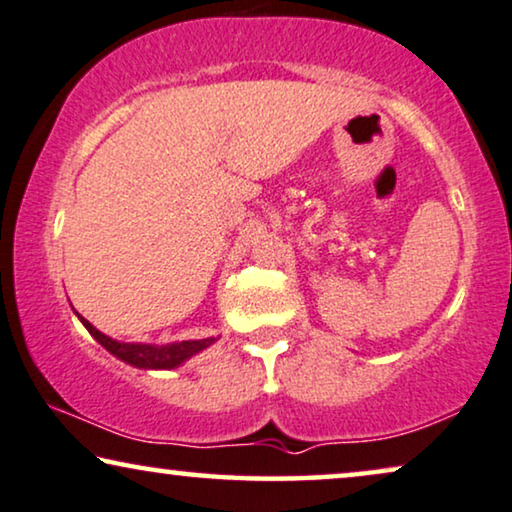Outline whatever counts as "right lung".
I'll return each instance as SVG.
<instances>
[{"mask_svg":"<svg viewBox=\"0 0 512 512\" xmlns=\"http://www.w3.org/2000/svg\"><path fill=\"white\" fill-rule=\"evenodd\" d=\"M79 320L84 323L86 330L91 332V335L98 339L109 353H112V356H117L119 360H124V363L133 367H140V370H170V367L182 365L187 358H192L194 353L208 349V346L215 342V337H210V339H192V342H180V344H168V346L124 344V342H117V339L102 335V332L95 330L86 318L79 316Z\"/></svg>","mask_w":512,"mask_h":512,"instance_id":"right-lung-1","label":"right lung"}]
</instances>
